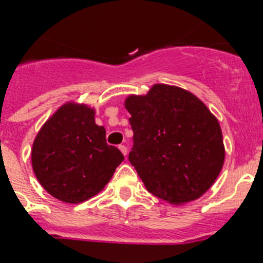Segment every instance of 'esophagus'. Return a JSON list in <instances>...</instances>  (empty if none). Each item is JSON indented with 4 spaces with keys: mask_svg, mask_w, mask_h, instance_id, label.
Listing matches in <instances>:
<instances>
[{
    "mask_svg": "<svg viewBox=\"0 0 263 263\" xmlns=\"http://www.w3.org/2000/svg\"><path fill=\"white\" fill-rule=\"evenodd\" d=\"M119 149L122 151V154L124 155V156H127V147H125V145H119Z\"/></svg>",
    "mask_w": 263,
    "mask_h": 263,
    "instance_id": "obj_1",
    "label": "esophagus"
}]
</instances>
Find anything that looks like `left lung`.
<instances>
[{
    "label": "left lung",
    "mask_w": 263,
    "mask_h": 263,
    "mask_svg": "<svg viewBox=\"0 0 263 263\" xmlns=\"http://www.w3.org/2000/svg\"><path fill=\"white\" fill-rule=\"evenodd\" d=\"M124 106L134 131L128 160L147 191L175 205L204 195L225 160L220 123L208 107L168 84H155L147 95H129Z\"/></svg>",
    "instance_id": "obj_1"
}]
</instances>
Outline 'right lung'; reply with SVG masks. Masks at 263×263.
<instances>
[{"label":"right lung","mask_w":263,"mask_h":263,"mask_svg":"<svg viewBox=\"0 0 263 263\" xmlns=\"http://www.w3.org/2000/svg\"><path fill=\"white\" fill-rule=\"evenodd\" d=\"M86 104L66 103L42 125L31 149V164L41 185L52 197L79 204L98 195L124 156L106 141Z\"/></svg>","instance_id":"1"}]
</instances>
